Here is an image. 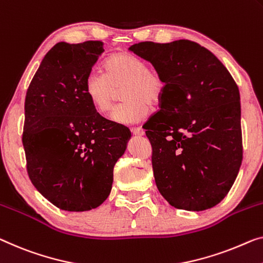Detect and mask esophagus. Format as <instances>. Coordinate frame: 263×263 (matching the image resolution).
Listing matches in <instances>:
<instances>
[{
    "label": "esophagus",
    "instance_id": "34e87169",
    "mask_svg": "<svg viewBox=\"0 0 263 263\" xmlns=\"http://www.w3.org/2000/svg\"><path fill=\"white\" fill-rule=\"evenodd\" d=\"M131 132H132V135L138 136V137H142V136L145 135V131L143 130V128H140V127H132L131 128Z\"/></svg>",
    "mask_w": 263,
    "mask_h": 263
}]
</instances>
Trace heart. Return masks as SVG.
<instances>
[{
  "label": "heart",
  "mask_w": 263,
  "mask_h": 263,
  "mask_svg": "<svg viewBox=\"0 0 263 263\" xmlns=\"http://www.w3.org/2000/svg\"><path fill=\"white\" fill-rule=\"evenodd\" d=\"M105 70H92L85 79L84 89L92 106L100 113L111 109L116 89L121 88L125 103L113 109L111 119L119 124H136L148 115V104L162 99L165 81L158 72L148 68L143 59L130 53H118L105 62Z\"/></svg>",
  "instance_id": "obj_1"
}]
</instances>
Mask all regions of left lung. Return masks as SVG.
<instances>
[{
    "mask_svg": "<svg viewBox=\"0 0 263 263\" xmlns=\"http://www.w3.org/2000/svg\"><path fill=\"white\" fill-rule=\"evenodd\" d=\"M128 49L165 81L160 109L143 126L159 193L177 209H210L229 193L242 163L236 82L194 41H145Z\"/></svg>",
    "mask_w": 263,
    "mask_h": 263,
    "instance_id": "1",
    "label": "left lung"
}]
</instances>
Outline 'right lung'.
<instances>
[{
  "mask_svg": "<svg viewBox=\"0 0 263 263\" xmlns=\"http://www.w3.org/2000/svg\"><path fill=\"white\" fill-rule=\"evenodd\" d=\"M101 41L58 44L46 54L25 101L27 171L45 198L66 211H87L108 197L113 167L131 132L101 117L84 84Z\"/></svg>",
  "mask_w": 263,
  "mask_h": 263,
  "instance_id": "right-lung-1",
  "label": "right lung"
}]
</instances>
